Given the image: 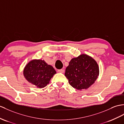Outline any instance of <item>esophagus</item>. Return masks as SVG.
<instances>
[{
    "label": "esophagus",
    "mask_w": 124,
    "mask_h": 124,
    "mask_svg": "<svg viewBox=\"0 0 124 124\" xmlns=\"http://www.w3.org/2000/svg\"><path fill=\"white\" fill-rule=\"evenodd\" d=\"M58 71L59 72H60V73H64V69H59V70H58Z\"/></svg>",
    "instance_id": "1"
}]
</instances>
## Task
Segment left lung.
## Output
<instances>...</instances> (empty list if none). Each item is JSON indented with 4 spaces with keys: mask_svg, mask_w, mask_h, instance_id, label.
<instances>
[{
    "mask_svg": "<svg viewBox=\"0 0 124 124\" xmlns=\"http://www.w3.org/2000/svg\"><path fill=\"white\" fill-rule=\"evenodd\" d=\"M99 74V67L95 60L86 54H81L70 60L65 76L72 87L81 90L91 86Z\"/></svg>",
    "mask_w": 124,
    "mask_h": 124,
    "instance_id": "1",
    "label": "left lung"
}]
</instances>
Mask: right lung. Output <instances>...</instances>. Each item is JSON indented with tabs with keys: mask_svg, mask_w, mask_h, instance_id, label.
<instances>
[{
	"mask_svg": "<svg viewBox=\"0 0 124 124\" xmlns=\"http://www.w3.org/2000/svg\"><path fill=\"white\" fill-rule=\"evenodd\" d=\"M23 74L29 83L41 88L49 83L56 71L53 66L48 65L45 60L33 59L26 65Z\"/></svg>",
	"mask_w": 124,
	"mask_h": 124,
	"instance_id": "add662e5",
	"label": "right lung"
}]
</instances>
